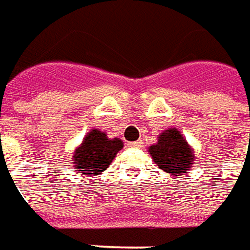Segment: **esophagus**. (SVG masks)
<instances>
[{"mask_svg": "<svg viewBox=\"0 0 250 250\" xmlns=\"http://www.w3.org/2000/svg\"><path fill=\"white\" fill-rule=\"evenodd\" d=\"M130 147H141V141H134V142H127Z\"/></svg>", "mask_w": 250, "mask_h": 250, "instance_id": "34e87169", "label": "esophagus"}]
</instances>
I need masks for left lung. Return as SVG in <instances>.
I'll return each instance as SVG.
<instances>
[{"label": "left lung", "mask_w": 250, "mask_h": 250, "mask_svg": "<svg viewBox=\"0 0 250 250\" xmlns=\"http://www.w3.org/2000/svg\"><path fill=\"white\" fill-rule=\"evenodd\" d=\"M147 151L154 163L170 175H185V172L194 167V147L176 127L163 130L158 136L157 144L149 146Z\"/></svg>", "instance_id": "1"}]
</instances>
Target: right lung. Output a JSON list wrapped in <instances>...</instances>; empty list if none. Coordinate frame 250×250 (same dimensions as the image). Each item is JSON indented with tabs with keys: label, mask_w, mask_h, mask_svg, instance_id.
<instances>
[{
	"label": "right lung",
	"mask_w": 250,
	"mask_h": 250,
	"mask_svg": "<svg viewBox=\"0 0 250 250\" xmlns=\"http://www.w3.org/2000/svg\"><path fill=\"white\" fill-rule=\"evenodd\" d=\"M124 147L123 140L109 138L100 129H91L72 153V166L84 176L96 178L109 167V165Z\"/></svg>",
	"instance_id": "right-lung-1"
}]
</instances>
